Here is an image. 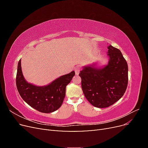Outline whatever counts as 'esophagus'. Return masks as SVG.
I'll use <instances>...</instances> for the list:
<instances>
[{"mask_svg":"<svg viewBox=\"0 0 148 148\" xmlns=\"http://www.w3.org/2000/svg\"><path fill=\"white\" fill-rule=\"evenodd\" d=\"M79 71H80V67H79V66L76 67V68L75 69V71L76 75H78L79 74Z\"/></svg>","mask_w":148,"mask_h":148,"instance_id":"esophagus-1","label":"esophagus"}]
</instances>
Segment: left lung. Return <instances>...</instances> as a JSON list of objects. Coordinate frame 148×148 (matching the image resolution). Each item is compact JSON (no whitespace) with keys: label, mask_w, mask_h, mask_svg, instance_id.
Masks as SVG:
<instances>
[{"label":"left lung","mask_w":148,"mask_h":148,"mask_svg":"<svg viewBox=\"0 0 148 148\" xmlns=\"http://www.w3.org/2000/svg\"><path fill=\"white\" fill-rule=\"evenodd\" d=\"M109 62L97 66L96 63L84 66L79 76L84 96L98 108L114 104L122 97L128 85V64L119 49L107 47Z\"/></svg>","instance_id":"8db88e82"}]
</instances>
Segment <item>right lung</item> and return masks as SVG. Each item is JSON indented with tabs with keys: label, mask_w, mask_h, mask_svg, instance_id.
I'll list each match as a JSON object with an SVG mask.
<instances>
[{
	"label": "right lung",
	"mask_w": 148,
	"mask_h": 148,
	"mask_svg": "<svg viewBox=\"0 0 148 148\" xmlns=\"http://www.w3.org/2000/svg\"><path fill=\"white\" fill-rule=\"evenodd\" d=\"M75 75L73 71L62 75L46 86H36L26 81L21 70V60L18 64L16 88L27 104L42 113H51L59 109L65 96V89Z\"/></svg>",
	"instance_id": "right-lung-1"
}]
</instances>
